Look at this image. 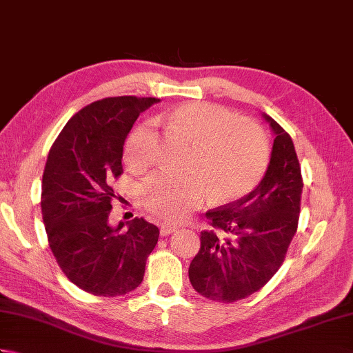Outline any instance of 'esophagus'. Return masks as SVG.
Listing matches in <instances>:
<instances>
[{
    "label": "esophagus",
    "instance_id": "1",
    "mask_svg": "<svg viewBox=\"0 0 353 353\" xmlns=\"http://www.w3.org/2000/svg\"><path fill=\"white\" fill-rule=\"evenodd\" d=\"M174 230H176V228L170 226V224H162V226H161V236H168Z\"/></svg>",
    "mask_w": 353,
    "mask_h": 353
}]
</instances>
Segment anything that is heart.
Instances as JSON below:
<instances>
[{"label":"heart","mask_w":353,"mask_h":353,"mask_svg":"<svg viewBox=\"0 0 353 353\" xmlns=\"http://www.w3.org/2000/svg\"><path fill=\"white\" fill-rule=\"evenodd\" d=\"M156 121L192 144L188 168L176 176L159 171L142 186L150 212L167 223H179L205 200L208 190L216 201H232L249 194L264 176L270 150L265 133L249 119L208 103H185L162 112ZM152 123L134 127L124 147V161L134 171L153 161Z\"/></svg>","instance_id":"1"}]
</instances>
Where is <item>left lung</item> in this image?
I'll return each instance as SVG.
<instances>
[{"instance_id":"obj_1","label":"left lung","mask_w":353,"mask_h":353,"mask_svg":"<svg viewBox=\"0 0 353 353\" xmlns=\"http://www.w3.org/2000/svg\"><path fill=\"white\" fill-rule=\"evenodd\" d=\"M274 134L267 171L249 196L206 212L211 229L200 235L190 265L199 294L230 303L253 294L272 279L297 230L302 174L290 134L262 114Z\"/></svg>"}]
</instances>
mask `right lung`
<instances>
[{
  "mask_svg": "<svg viewBox=\"0 0 353 353\" xmlns=\"http://www.w3.org/2000/svg\"><path fill=\"white\" fill-rule=\"evenodd\" d=\"M152 97H110L74 115L52 144L42 177V219L59 267L79 288L115 297L142 282L159 229L144 219L110 226L123 145Z\"/></svg>",
  "mask_w": 353,
  "mask_h": 353,
  "instance_id": "add662e5",
  "label": "right lung"
}]
</instances>
